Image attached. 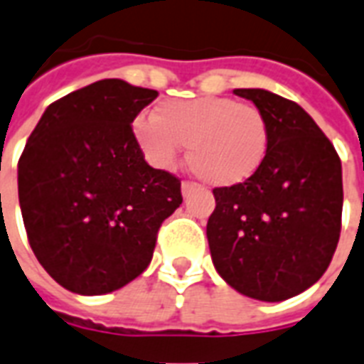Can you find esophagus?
I'll return each mask as SVG.
<instances>
[{"label":"esophagus","mask_w":364,"mask_h":364,"mask_svg":"<svg viewBox=\"0 0 364 364\" xmlns=\"http://www.w3.org/2000/svg\"><path fill=\"white\" fill-rule=\"evenodd\" d=\"M198 188V184H193V182H182V196H188V193H192L193 190Z\"/></svg>","instance_id":"34e87169"}]
</instances>
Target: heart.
<instances>
[{"label":"heart","mask_w":364,"mask_h":364,"mask_svg":"<svg viewBox=\"0 0 364 364\" xmlns=\"http://www.w3.org/2000/svg\"><path fill=\"white\" fill-rule=\"evenodd\" d=\"M132 134L157 168H172L188 146L192 171L217 188L250 180L269 149V124L261 109L223 95L163 101L155 117L134 119Z\"/></svg>","instance_id":"heart-1"}]
</instances>
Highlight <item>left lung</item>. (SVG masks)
I'll list each match as a JSON object with an SVG mask.
<instances>
[{
	"mask_svg": "<svg viewBox=\"0 0 364 364\" xmlns=\"http://www.w3.org/2000/svg\"><path fill=\"white\" fill-rule=\"evenodd\" d=\"M234 94L261 109L269 149L250 180L213 190V264L240 294L284 301L318 282L332 261L341 230V161L296 101L261 88Z\"/></svg>",
	"mask_w": 364,
	"mask_h": 364,
	"instance_id": "1",
	"label": "left lung"
}]
</instances>
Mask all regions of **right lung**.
Instances as JSON below:
<instances>
[{
	"instance_id": "obj_1",
	"label": "right lung",
	"mask_w": 364,
	"mask_h": 364,
	"mask_svg": "<svg viewBox=\"0 0 364 364\" xmlns=\"http://www.w3.org/2000/svg\"><path fill=\"white\" fill-rule=\"evenodd\" d=\"M157 92L105 78L43 111L18 159L30 247L68 291L103 296L151 263L157 232L182 203L180 180L144 159L132 122Z\"/></svg>"
}]
</instances>
